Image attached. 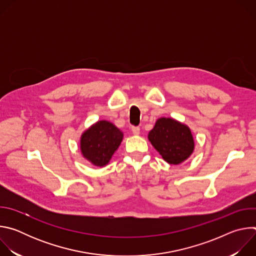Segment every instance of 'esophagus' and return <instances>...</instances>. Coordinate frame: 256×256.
Wrapping results in <instances>:
<instances>
[{"mask_svg":"<svg viewBox=\"0 0 256 256\" xmlns=\"http://www.w3.org/2000/svg\"><path fill=\"white\" fill-rule=\"evenodd\" d=\"M132 132L134 136H138V134H140V128L138 126H132Z\"/></svg>","mask_w":256,"mask_h":256,"instance_id":"1","label":"esophagus"}]
</instances>
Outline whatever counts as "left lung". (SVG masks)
<instances>
[{"label":"left lung","instance_id":"8db88e82","mask_svg":"<svg viewBox=\"0 0 256 256\" xmlns=\"http://www.w3.org/2000/svg\"><path fill=\"white\" fill-rule=\"evenodd\" d=\"M148 138L162 158L172 165L184 162L194 150V140L190 128L170 118H158Z\"/></svg>","mask_w":256,"mask_h":256}]
</instances>
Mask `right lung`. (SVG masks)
Wrapping results in <instances>:
<instances>
[{
  "label": "right lung",
  "instance_id": "obj_1",
  "mask_svg": "<svg viewBox=\"0 0 256 256\" xmlns=\"http://www.w3.org/2000/svg\"><path fill=\"white\" fill-rule=\"evenodd\" d=\"M122 138V132L112 122L99 120L82 134L81 153L94 166L103 167L110 161Z\"/></svg>",
  "mask_w": 256,
  "mask_h": 256
}]
</instances>
